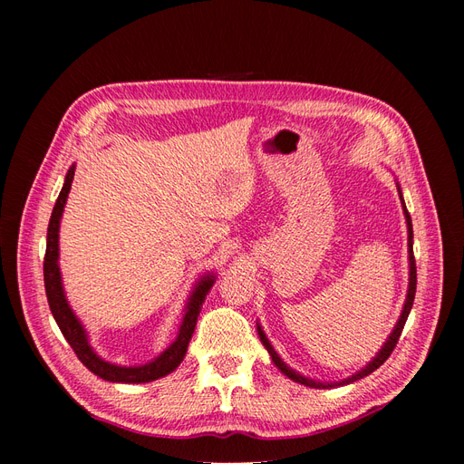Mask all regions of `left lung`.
I'll return each instance as SVG.
<instances>
[{
  "label": "left lung",
  "instance_id": "left-lung-1",
  "mask_svg": "<svg viewBox=\"0 0 464 464\" xmlns=\"http://www.w3.org/2000/svg\"><path fill=\"white\" fill-rule=\"evenodd\" d=\"M397 189H399V198H401V203H402V213H404V218H406V228H409V290H406V300H404L402 312H401V317H399V321H397L395 329L391 331L389 339L385 341V344L382 346V350H379V353L375 354V358L370 360L362 370H358L356 373H353V375L346 377V379H341V382H317V379H310V377H305V375L298 373L296 370H292L286 362H283V358H280V356L276 354V350L273 348V344L269 343V339H266L265 331L261 329V325L257 323V334H259V339H261L263 346L266 348V353L271 354V360L275 362V366H276L280 372H283L288 379H292V382L302 383V385L312 387V389L343 387V385H348V383H354V382H358V379L366 377V375H370L372 372H375V370H377L379 366H382V363L391 356L392 350H395V346H397V343H399V336H401V333H402V329H404V323H406V319H409V314H411V310H412L414 294H416V261H414V251H412V237H414V234H412V220H411L409 210H406V205H404V199H402V191H401L399 181H397Z\"/></svg>",
  "mask_w": 464,
  "mask_h": 464
}]
</instances>
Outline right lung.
Instances as JSON below:
<instances>
[{
    "mask_svg": "<svg viewBox=\"0 0 464 464\" xmlns=\"http://www.w3.org/2000/svg\"><path fill=\"white\" fill-rule=\"evenodd\" d=\"M75 176V164L69 168L63 188L60 191V198L53 205L50 224H48V236H46V257H44V286H46V296L48 305L52 310V315L58 323L62 334L69 346L73 348L77 358L82 362V366H87L94 375H98L104 382L111 383H149L154 379H160L168 373H172L181 360L186 358L188 344L191 341V334L198 325V317L201 312V305L207 298V294L213 288L217 275L215 273H205L199 276L198 283H195L188 304L184 307V319H181V325L178 331L176 341L164 348L162 353L147 362L141 366H118V363L106 362L104 358L94 353V348L89 343V333L85 325L79 321L75 312L69 305L65 298V290L62 283V271H60V222L63 215V207L67 203L69 189H72Z\"/></svg>",
    "mask_w": 464,
    "mask_h": 464,
    "instance_id": "obj_1",
    "label": "right lung"
}]
</instances>
